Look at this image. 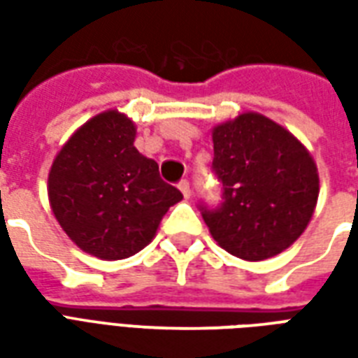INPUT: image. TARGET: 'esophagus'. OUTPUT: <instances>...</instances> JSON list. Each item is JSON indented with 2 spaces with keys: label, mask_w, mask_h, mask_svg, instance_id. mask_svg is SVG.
Returning <instances> with one entry per match:
<instances>
[{
  "label": "esophagus",
  "mask_w": 358,
  "mask_h": 358,
  "mask_svg": "<svg viewBox=\"0 0 358 358\" xmlns=\"http://www.w3.org/2000/svg\"><path fill=\"white\" fill-rule=\"evenodd\" d=\"M178 187H180V192H182V195H184L186 199H189V197H192V186H189V182H187V180H182V182L178 184Z\"/></svg>",
  "instance_id": "esophagus-1"
}]
</instances>
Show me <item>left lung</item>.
I'll return each mask as SVG.
<instances>
[{"label":"left lung","mask_w":358,"mask_h":358,"mask_svg":"<svg viewBox=\"0 0 358 358\" xmlns=\"http://www.w3.org/2000/svg\"><path fill=\"white\" fill-rule=\"evenodd\" d=\"M213 172L222 186L217 207L199 201L210 236L228 253L264 261L299 238L315 213L313 157L270 118L243 113L213 130Z\"/></svg>","instance_id":"left-lung-1"}]
</instances>
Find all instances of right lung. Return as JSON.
Instances as JSON below:
<instances>
[{
  "instance_id": "obj_1",
  "label": "right lung",
  "mask_w": 358,
  "mask_h": 358,
  "mask_svg": "<svg viewBox=\"0 0 358 358\" xmlns=\"http://www.w3.org/2000/svg\"><path fill=\"white\" fill-rule=\"evenodd\" d=\"M136 128L117 110L76 130L53 161L50 203L66 236L90 255L118 261L153 240L164 213L182 199L153 159L134 148Z\"/></svg>"
}]
</instances>
